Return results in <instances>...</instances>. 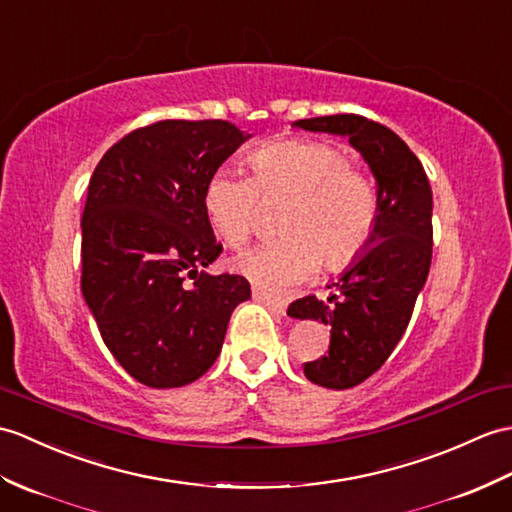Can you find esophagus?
Here are the masks:
<instances>
[{
    "instance_id": "34e87169",
    "label": "esophagus",
    "mask_w": 512,
    "mask_h": 512,
    "mask_svg": "<svg viewBox=\"0 0 512 512\" xmlns=\"http://www.w3.org/2000/svg\"><path fill=\"white\" fill-rule=\"evenodd\" d=\"M253 299L255 301H261L264 303L266 307H270L272 312L275 314H285V307H288V303H285L283 299H277V296H272V294H266V292H261V290H257V288H253Z\"/></svg>"
}]
</instances>
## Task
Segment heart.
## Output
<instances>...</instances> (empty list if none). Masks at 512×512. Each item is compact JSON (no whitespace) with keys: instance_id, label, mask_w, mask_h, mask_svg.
Here are the masks:
<instances>
[{"instance_id":"obj_1","label":"heart","mask_w":512,"mask_h":512,"mask_svg":"<svg viewBox=\"0 0 512 512\" xmlns=\"http://www.w3.org/2000/svg\"><path fill=\"white\" fill-rule=\"evenodd\" d=\"M253 178L235 170L213 172L205 187V211L229 248H242L261 218V196L290 198L281 231L235 259V268L257 288L283 294L325 266L353 264L371 242L377 224V192L349 154L334 144L285 139L255 150Z\"/></svg>"}]
</instances>
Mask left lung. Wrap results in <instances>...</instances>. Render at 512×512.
Segmentation results:
<instances>
[{
  "instance_id": "obj_1",
  "label": "left lung",
  "mask_w": 512,
  "mask_h": 512,
  "mask_svg": "<svg viewBox=\"0 0 512 512\" xmlns=\"http://www.w3.org/2000/svg\"><path fill=\"white\" fill-rule=\"evenodd\" d=\"M294 126L349 137L377 181V224L362 255L329 285L327 301L312 294L288 307L331 331L327 355L305 362V377L344 390L382 368L410 323L432 264V187L417 154L384 124L342 113Z\"/></svg>"
}]
</instances>
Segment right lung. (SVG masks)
<instances>
[{
    "label": "right lung",
    "instance_id": "right-lung-1",
    "mask_svg": "<svg viewBox=\"0 0 512 512\" xmlns=\"http://www.w3.org/2000/svg\"><path fill=\"white\" fill-rule=\"evenodd\" d=\"M251 135L224 120H161L106 150L82 211V296L139 384L178 388L220 355L240 275H209L222 244L205 211L213 172Z\"/></svg>",
    "mask_w": 512,
    "mask_h": 512
}]
</instances>
